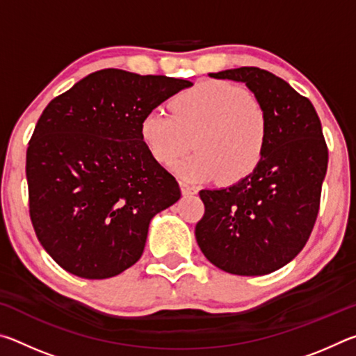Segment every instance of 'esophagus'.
I'll list each match as a JSON object with an SVG mask.
<instances>
[{
    "instance_id": "obj_1",
    "label": "esophagus",
    "mask_w": 356,
    "mask_h": 356,
    "mask_svg": "<svg viewBox=\"0 0 356 356\" xmlns=\"http://www.w3.org/2000/svg\"><path fill=\"white\" fill-rule=\"evenodd\" d=\"M180 190H182V195H185V196L196 195V193H197L196 186H193V185L186 184V182H180Z\"/></svg>"
}]
</instances>
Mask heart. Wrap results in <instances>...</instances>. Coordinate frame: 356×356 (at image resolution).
<instances>
[{
    "instance_id": "1",
    "label": "heart",
    "mask_w": 356,
    "mask_h": 356,
    "mask_svg": "<svg viewBox=\"0 0 356 356\" xmlns=\"http://www.w3.org/2000/svg\"><path fill=\"white\" fill-rule=\"evenodd\" d=\"M171 114L147 113L141 138L163 166L176 163L195 146L196 152L176 166L188 182L221 177L236 184L254 172L268 141V114L262 102L237 84L210 80L174 95Z\"/></svg>"
}]
</instances>
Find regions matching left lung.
I'll use <instances>...</instances> for the list:
<instances>
[{"mask_svg": "<svg viewBox=\"0 0 356 356\" xmlns=\"http://www.w3.org/2000/svg\"><path fill=\"white\" fill-rule=\"evenodd\" d=\"M242 81L268 114V141L254 172L236 185L201 190L204 216L195 227L202 254L215 267L261 276L303 250L321 207L328 147L309 99L259 67L210 74Z\"/></svg>", "mask_w": 356, "mask_h": 356, "instance_id": "8db88e82", "label": "left lung"}]
</instances>
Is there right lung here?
Returning a JSON list of instances; mask_svg holds the SVG:
<instances>
[{"label":"right lung","instance_id":"add662e5","mask_svg":"<svg viewBox=\"0 0 356 356\" xmlns=\"http://www.w3.org/2000/svg\"><path fill=\"white\" fill-rule=\"evenodd\" d=\"M191 84L104 69L40 114L26 150L29 216L65 272L105 280L141 257L150 220L180 197L143 143L141 120Z\"/></svg>","mask_w":356,"mask_h":356}]
</instances>
